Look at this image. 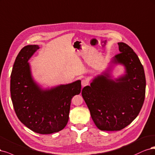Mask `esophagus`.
<instances>
[{"mask_svg":"<svg viewBox=\"0 0 155 155\" xmlns=\"http://www.w3.org/2000/svg\"><path fill=\"white\" fill-rule=\"evenodd\" d=\"M88 84H89V82H88V81H87V80H82V82H81V84H82V87H85V86H87Z\"/></svg>","mask_w":155,"mask_h":155,"instance_id":"34e87169","label":"esophagus"}]
</instances>
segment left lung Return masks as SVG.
<instances>
[{
	"mask_svg": "<svg viewBox=\"0 0 155 155\" xmlns=\"http://www.w3.org/2000/svg\"><path fill=\"white\" fill-rule=\"evenodd\" d=\"M120 53L111 66L84 87L82 95L96 126L102 131H120L130 124L140 111L146 94L144 69L137 54L127 44L118 42ZM114 64H121L125 74L112 79Z\"/></svg>",
	"mask_w": 155,
	"mask_h": 155,
	"instance_id": "left-lung-1",
	"label": "left lung"
}]
</instances>
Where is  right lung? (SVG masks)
Returning a JSON list of instances; mask_svg holds the SVG:
<instances>
[{"label":"right lung","instance_id":"right-lung-1","mask_svg":"<svg viewBox=\"0 0 155 155\" xmlns=\"http://www.w3.org/2000/svg\"><path fill=\"white\" fill-rule=\"evenodd\" d=\"M38 49V45H28L18 54L11 74V97L24 125L37 133L51 134L67 125L71 101L81 93V81L42 89L33 78L28 62Z\"/></svg>","mask_w":155,"mask_h":155}]
</instances>
